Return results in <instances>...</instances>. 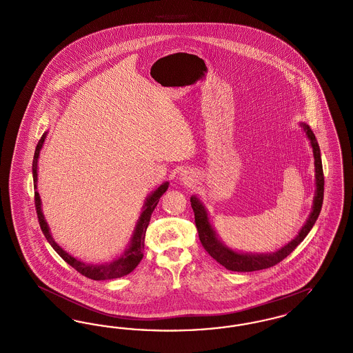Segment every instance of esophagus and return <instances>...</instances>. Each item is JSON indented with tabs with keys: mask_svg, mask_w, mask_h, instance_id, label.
I'll return each instance as SVG.
<instances>
[{
	"mask_svg": "<svg viewBox=\"0 0 353 353\" xmlns=\"http://www.w3.org/2000/svg\"><path fill=\"white\" fill-rule=\"evenodd\" d=\"M180 181L184 183L185 185L190 186V185L196 184L197 181V176L192 169H184L180 172Z\"/></svg>",
	"mask_w": 353,
	"mask_h": 353,
	"instance_id": "1",
	"label": "esophagus"
}]
</instances>
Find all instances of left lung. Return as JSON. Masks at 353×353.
<instances>
[{
  "label": "left lung",
  "mask_w": 353,
  "mask_h": 353,
  "mask_svg": "<svg viewBox=\"0 0 353 353\" xmlns=\"http://www.w3.org/2000/svg\"><path fill=\"white\" fill-rule=\"evenodd\" d=\"M301 125L303 127V131L307 134L314 151L315 172H316L315 174L316 192L314 197L312 212L308 219L305 221L304 226L301 229L299 234L296 235L291 242H288L281 250L271 252V254H243V252H236L229 249L217 238L216 232L213 230L209 222L208 212L203 208L201 201L196 196L190 197V205L194 212V221H196V226H197V232H199L202 246L208 254L212 258H214L223 268L232 271H238V272H249V271H256V270L269 269L278 265L281 261L285 259L287 255H290L295 250V248L302 242L305 235L310 233V230L312 229V226L315 225L316 219L319 217L323 197H324V174H323V165H321V157H320L319 144L311 128L305 123H302Z\"/></svg>",
  "instance_id": "1"
}]
</instances>
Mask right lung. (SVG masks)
<instances>
[{
  "instance_id": "right-lung-1",
  "label": "right lung",
  "mask_w": 353,
  "mask_h": 353,
  "mask_svg": "<svg viewBox=\"0 0 353 353\" xmlns=\"http://www.w3.org/2000/svg\"><path fill=\"white\" fill-rule=\"evenodd\" d=\"M46 134L41 137V140L38 141L37 147H35V153H34L33 159V180H34V203H35V210L38 214V222L41 226L42 233L46 236V239L49 241L51 248L58 252L62 259L65 262H68L71 268L77 270L78 272H81L84 276L94 279V281H105V279H115L124 276L127 274H130L131 271L136 269V266L140 263V261L143 259V250H144V238H145V232L147 228L150 225L151 221L152 212L154 210L156 205L159 203L160 197L167 192L169 183H164L160 185L151 196L144 202L143 206V212L139 217V221L136 223V229H134L131 243L128 246V249L123 252V255H120L118 259L112 261L111 263L107 265H85L84 262L78 261L77 258L71 256L68 252H65L54 239L50 234V229L48 226V222L43 217L42 209H41V199H39V193L37 192V169H38V157H39V151L43 145V141L46 139Z\"/></svg>"
}]
</instances>
